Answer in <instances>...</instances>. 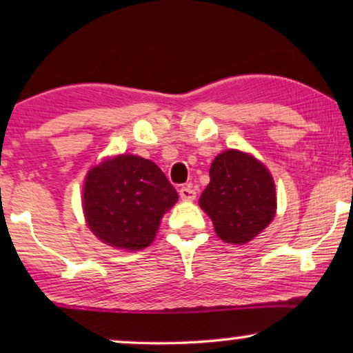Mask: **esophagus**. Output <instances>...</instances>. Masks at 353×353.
Wrapping results in <instances>:
<instances>
[{"label":"esophagus","instance_id":"34e87169","mask_svg":"<svg viewBox=\"0 0 353 353\" xmlns=\"http://www.w3.org/2000/svg\"><path fill=\"white\" fill-rule=\"evenodd\" d=\"M180 197L183 201H194L196 199V191L192 186H183L180 190Z\"/></svg>","mask_w":353,"mask_h":353}]
</instances>
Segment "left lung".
Returning <instances> with one entry per match:
<instances>
[{"label": "left lung", "instance_id": "left-lung-1", "mask_svg": "<svg viewBox=\"0 0 353 353\" xmlns=\"http://www.w3.org/2000/svg\"><path fill=\"white\" fill-rule=\"evenodd\" d=\"M209 175L199 205L219 238L244 244L267 228L274 216L276 194L272 175L257 159L230 149L214 159Z\"/></svg>", "mask_w": 353, "mask_h": 353}]
</instances>
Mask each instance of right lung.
Listing matches in <instances>:
<instances>
[{"label":"right lung","instance_id":"obj_1","mask_svg":"<svg viewBox=\"0 0 353 353\" xmlns=\"http://www.w3.org/2000/svg\"><path fill=\"white\" fill-rule=\"evenodd\" d=\"M176 201L175 188L161 168L130 154L91 168L83 186L90 230L105 244L127 250L148 248L162 215Z\"/></svg>","mask_w":353,"mask_h":353}]
</instances>
